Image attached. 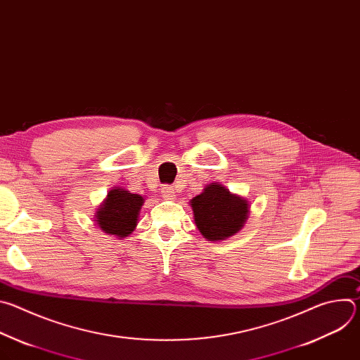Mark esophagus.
<instances>
[{
    "mask_svg": "<svg viewBox=\"0 0 360 360\" xmlns=\"http://www.w3.org/2000/svg\"><path fill=\"white\" fill-rule=\"evenodd\" d=\"M161 192H162L164 199H167V200H174L175 196H176V195H175L176 192H175V189H174L172 186H164Z\"/></svg>",
    "mask_w": 360,
    "mask_h": 360,
    "instance_id": "34e87169",
    "label": "esophagus"
}]
</instances>
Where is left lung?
<instances>
[{
    "instance_id": "obj_1",
    "label": "left lung",
    "mask_w": 360,
    "mask_h": 360,
    "mask_svg": "<svg viewBox=\"0 0 360 360\" xmlns=\"http://www.w3.org/2000/svg\"><path fill=\"white\" fill-rule=\"evenodd\" d=\"M193 221L200 235L212 242L225 240L238 233L248 217L249 200L232 193L219 182H212L191 199Z\"/></svg>"
}]
</instances>
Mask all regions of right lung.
<instances>
[{
	"label": "right lung",
	"mask_w": 360,
	"mask_h": 360,
	"mask_svg": "<svg viewBox=\"0 0 360 360\" xmlns=\"http://www.w3.org/2000/svg\"><path fill=\"white\" fill-rule=\"evenodd\" d=\"M143 200V196L115 186L96 208L95 224L107 235L127 238L136 228Z\"/></svg>",
	"instance_id": "add662e5"
}]
</instances>
